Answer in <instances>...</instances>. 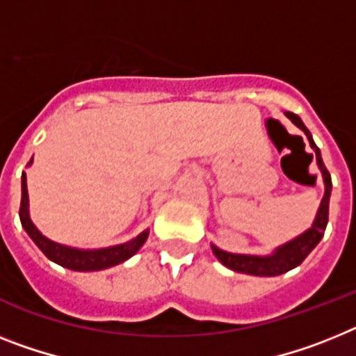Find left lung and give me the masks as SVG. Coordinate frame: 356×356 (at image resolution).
Listing matches in <instances>:
<instances>
[{
  "instance_id": "1",
  "label": "left lung",
  "mask_w": 356,
  "mask_h": 356,
  "mask_svg": "<svg viewBox=\"0 0 356 356\" xmlns=\"http://www.w3.org/2000/svg\"><path fill=\"white\" fill-rule=\"evenodd\" d=\"M291 122H295L304 134H306L307 141H309V146L315 150L316 164L322 172V179H324V186L325 192L324 197L321 201V208L316 211V217L313 220L312 228L306 229L302 235L295 237L293 241L282 244L275 250L271 255H238V253H228L219 250L217 246L211 244V250H213L215 257L222 262L226 268L229 270L238 271V273H246V275H257V277H277V275H282L286 271L293 270L298 264H302V261L306 259L309 253L313 252V248L321 243V238L324 237V229L327 226V215H330V197H331V175L327 172V168L322 163V155L318 146L313 141L312 134L304 127L302 119L298 118L297 113L293 112H286ZM313 159V155H312Z\"/></svg>"
}]
</instances>
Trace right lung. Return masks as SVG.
Masks as SVG:
<instances>
[{"label":"right lung","instance_id":"add662e5","mask_svg":"<svg viewBox=\"0 0 356 356\" xmlns=\"http://www.w3.org/2000/svg\"><path fill=\"white\" fill-rule=\"evenodd\" d=\"M32 163V159H31ZM29 163V164H31ZM19 219L21 226L25 228L29 237L35 243V246L40 248L44 255L49 257L50 261L56 264L68 268L74 271H99L118 266L124 262L127 259L139 252V248L146 243L148 238V229L143 234L137 235L136 238L128 241L124 244H118V246L101 248V250H77V248L63 246V244L54 243L34 226L29 215V192H26V175H21V206H19Z\"/></svg>","mask_w":356,"mask_h":356}]
</instances>
